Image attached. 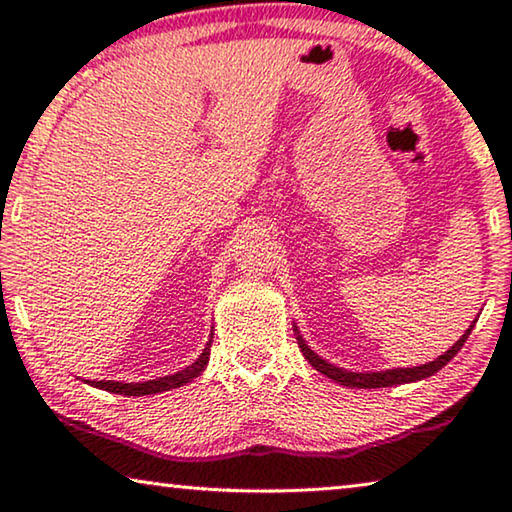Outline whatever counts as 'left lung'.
Here are the masks:
<instances>
[{"label":"left lung","mask_w":512,"mask_h":512,"mask_svg":"<svg viewBox=\"0 0 512 512\" xmlns=\"http://www.w3.org/2000/svg\"><path fill=\"white\" fill-rule=\"evenodd\" d=\"M472 327L474 325H470V329H465V334L461 336V339H458L445 354H440L436 361H429V363H424V366H415V368H395V370H384V372H350V370L336 368L334 363L320 359L318 354L309 348L305 339L300 336L298 327H296V339H298L302 354H305V359L311 363V366H314L318 372H323L325 377L334 379L336 384L350 386V388H386V386H395V384H411V381H420V379L436 375V372L443 366H447V363L456 357V352L463 348L467 336H470V332H472Z\"/></svg>","instance_id":"obj_1"}]
</instances>
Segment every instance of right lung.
<instances>
[{
    "label": "right lung",
    "mask_w": 512,
    "mask_h": 512,
    "mask_svg": "<svg viewBox=\"0 0 512 512\" xmlns=\"http://www.w3.org/2000/svg\"><path fill=\"white\" fill-rule=\"evenodd\" d=\"M212 336L210 334V341H207L205 350L201 352V357H198L192 366L183 368L176 375H167V377H160V379H149V381H142V384H121V381H88V384L103 388V391L108 393H117V395H128V397H140V395H155V393H162V391H171V388H180L189 384V381L196 379L201 372L205 370L207 361H210V348H212Z\"/></svg>",
    "instance_id": "1"
}]
</instances>
